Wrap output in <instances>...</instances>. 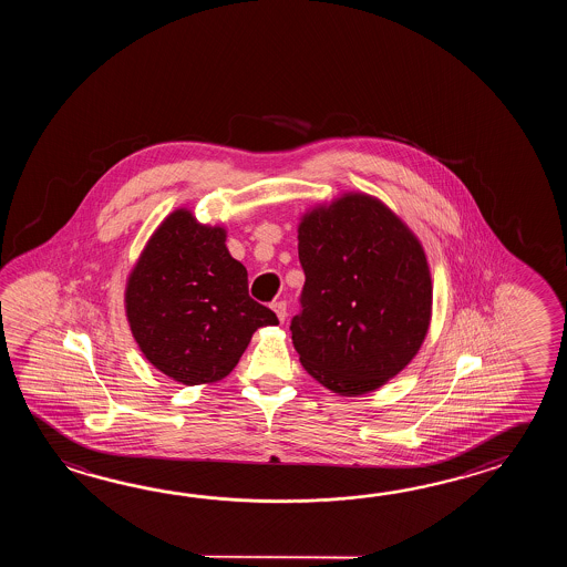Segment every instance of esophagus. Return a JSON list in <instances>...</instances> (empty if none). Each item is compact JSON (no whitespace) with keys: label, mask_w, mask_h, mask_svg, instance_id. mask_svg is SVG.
Here are the masks:
<instances>
[{"label":"esophagus","mask_w":567,"mask_h":567,"mask_svg":"<svg viewBox=\"0 0 567 567\" xmlns=\"http://www.w3.org/2000/svg\"><path fill=\"white\" fill-rule=\"evenodd\" d=\"M271 308H274V312L278 313L279 322H284L288 316V303L284 300L274 301Z\"/></svg>","instance_id":"1"}]
</instances>
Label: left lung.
Returning <instances> with one entry per match:
<instances>
[{"instance_id": "1", "label": "left lung", "mask_w": 567, "mask_h": 567, "mask_svg": "<svg viewBox=\"0 0 567 567\" xmlns=\"http://www.w3.org/2000/svg\"><path fill=\"white\" fill-rule=\"evenodd\" d=\"M298 233L306 281L289 330L301 364L340 395L374 391L415 357L430 326L422 245L364 194L316 208Z\"/></svg>"}]
</instances>
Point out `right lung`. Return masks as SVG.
I'll list each match as a JSON object with an SVG mask.
<instances>
[{
	"mask_svg": "<svg viewBox=\"0 0 567 567\" xmlns=\"http://www.w3.org/2000/svg\"><path fill=\"white\" fill-rule=\"evenodd\" d=\"M133 338L145 359L184 385L235 369L255 330L278 316L249 296L247 269L230 257L225 230L172 213L133 269L125 291Z\"/></svg>",
	"mask_w": 567,
	"mask_h": 567,
	"instance_id": "obj_1",
	"label": "right lung"
}]
</instances>
